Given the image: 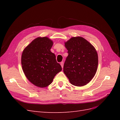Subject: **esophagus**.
Returning <instances> with one entry per match:
<instances>
[{"label":"esophagus","instance_id":"34e87169","mask_svg":"<svg viewBox=\"0 0 120 120\" xmlns=\"http://www.w3.org/2000/svg\"><path fill=\"white\" fill-rule=\"evenodd\" d=\"M60 64L61 65V67H62V68H63V67H64V62H63V61H61Z\"/></svg>","mask_w":120,"mask_h":120}]
</instances>
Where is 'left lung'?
<instances>
[{
	"instance_id": "1",
	"label": "left lung",
	"mask_w": 120,
	"mask_h": 120,
	"mask_svg": "<svg viewBox=\"0 0 120 120\" xmlns=\"http://www.w3.org/2000/svg\"><path fill=\"white\" fill-rule=\"evenodd\" d=\"M68 52L64 72L72 85L83 86L95 76L98 65L95 48L82 37H73L65 43Z\"/></svg>"
}]
</instances>
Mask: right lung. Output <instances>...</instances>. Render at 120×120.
<instances>
[{
	"mask_svg": "<svg viewBox=\"0 0 120 120\" xmlns=\"http://www.w3.org/2000/svg\"><path fill=\"white\" fill-rule=\"evenodd\" d=\"M52 45L48 38H38L25 48L21 56L25 76L32 83L41 88L49 85L62 70L55 54L50 50Z\"/></svg>",
	"mask_w": 120,
	"mask_h": 120,
	"instance_id": "add662e5",
	"label": "right lung"
}]
</instances>
